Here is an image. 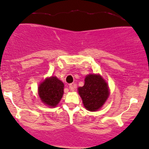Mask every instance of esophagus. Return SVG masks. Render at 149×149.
<instances>
[{
    "label": "esophagus",
    "mask_w": 149,
    "mask_h": 149,
    "mask_svg": "<svg viewBox=\"0 0 149 149\" xmlns=\"http://www.w3.org/2000/svg\"><path fill=\"white\" fill-rule=\"evenodd\" d=\"M76 84H70L69 85V89L70 91H74L76 90Z\"/></svg>",
    "instance_id": "obj_1"
}]
</instances>
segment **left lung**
Returning <instances> with one entry per match:
<instances>
[{
  "mask_svg": "<svg viewBox=\"0 0 149 149\" xmlns=\"http://www.w3.org/2000/svg\"><path fill=\"white\" fill-rule=\"evenodd\" d=\"M79 93L85 108L90 111L98 110L109 95L107 84L99 75L95 74L86 77L84 86L79 88Z\"/></svg>",
  "mask_w": 149,
  "mask_h": 149,
  "instance_id": "1",
  "label": "left lung"
}]
</instances>
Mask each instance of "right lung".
I'll list each match as a JSON object with an SVG mask.
<instances>
[{
  "mask_svg": "<svg viewBox=\"0 0 149 149\" xmlns=\"http://www.w3.org/2000/svg\"><path fill=\"white\" fill-rule=\"evenodd\" d=\"M64 84L56 77L47 79L39 86L40 99L48 106L54 107L59 103L63 94Z\"/></svg>",
  "mask_w": 149,
  "mask_h": 149,
  "instance_id": "add662e5",
  "label": "right lung"
}]
</instances>
